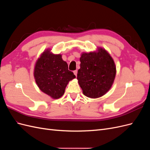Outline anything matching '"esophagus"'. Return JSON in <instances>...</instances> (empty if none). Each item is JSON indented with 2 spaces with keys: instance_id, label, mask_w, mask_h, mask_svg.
<instances>
[{
  "instance_id": "34e87169",
  "label": "esophagus",
  "mask_w": 150,
  "mask_h": 150,
  "mask_svg": "<svg viewBox=\"0 0 150 150\" xmlns=\"http://www.w3.org/2000/svg\"><path fill=\"white\" fill-rule=\"evenodd\" d=\"M74 75L76 76H77V74H78V71L77 70H75V71H74Z\"/></svg>"
}]
</instances>
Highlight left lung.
<instances>
[{"label": "left lung", "mask_w": 150, "mask_h": 150, "mask_svg": "<svg viewBox=\"0 0 150 150\" xmlns=\"http://www.w3.org/2000/svg\"><path fill=\"white\" fill-rule=\"evenodd\" d=\"M80 62L77 79L83 94L90 98L103 96L111 89L116 73L110 54L98 47V51L82 53Z\"/></svg>", "instance_id": "8db88e82"}]
</instances>
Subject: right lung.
Segmentation results:
<instances>
[{
    "label": "right lung",
    "instance_id": "1",
    "mask_svg": "<svg viewBox=\"0 0 150 150\" xmlns=\"http://www.w3.org/2000/svg\"><path fill=\"white\" fill-rule=\"evenodd\" d=\"M34 76L39 88L53 99L60 98L70 81L76 78L68 70L67 62L61 54H54L47 49L36 61Z\"/></svg>",
    "mask_w": 150,
    "mask_h": 150
}]
</instances>
